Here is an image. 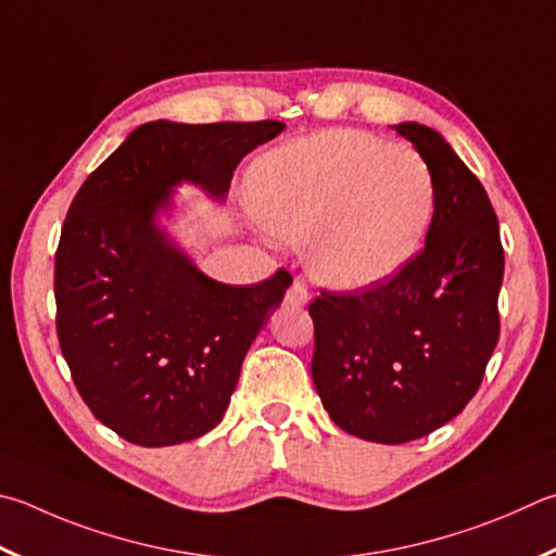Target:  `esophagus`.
<instances>
[{
	"label": "esophagus",
	"instance_id": "1",
	"mask_svg": "<svg viewBox=\"0 0 556 556\" xmlns=\"http://www.w3.org/2000/svg\"><path fill=\"white\" fill-rule=\"evenodd\" d=\"M308 301H311V294H308L304 281H301V279L291 281V287L287 289V304L289 306H306Z\"/></svg>",
	"mask_w": 556,
	"mask_h": 556
}]
</instances>
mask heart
I'll use <instances>...</instances> for the list:
<instances>
[{
	"instance_id": "obj_1",
	"label": "heart",
	"mask_w": 556,
	"mask_h": 556,
	"mask_svg": "<svg viewBox=\"0 0 556 556\" xmlns=\"http://www.w3.org/2000/svg\"><path fill=\"white\" fill-rule=\"evenodd\" d=\"M248 201L271 236L304 243L318 281L365 291L416 257L435 214V181L413 148L330 128L257 160Z\"/></svg>"
}]
</instances>
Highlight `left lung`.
I'll return each instance as SVG.
<instances>
[{"instance_id": "8db88e82", "label": "left lung", "mask_w": 556, "mask_h": 556, "mask_svg": "<svg viewBox=\"0 0 556 556\" xmlns=\"http://www.w3.org/2000/svg\"><path fill=\"white\" fill-rule=\"evenodd\" d=\"M435 181L426 248L396 277L311 301V375L350 435L381 445L430 435L477 393L498 342L503 245L486 189L438 130L393 126Z\"/></svg>"}]
</instances>
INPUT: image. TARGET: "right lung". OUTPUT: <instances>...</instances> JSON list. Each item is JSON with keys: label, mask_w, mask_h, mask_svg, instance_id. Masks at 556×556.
<instances>
[{"label": "right lung", "mask_w": 556, "mask_h": 556, "mask_svg": "<svg viewBox=\"0 0 556 556\" xmlns=\"http://www.w3.org/2000/svg\"><path fill=\"white\" fill-rule=\"evenodd\" d=\"M281 130V121H150L70 204L55 252L60 350L94 418L134 445H179L218 426L245 352L291 285L287 269L220 285L157 214L181 181L226 199L240 160Z\"/></svg>", "instance_id": "1"}]
</instances>
